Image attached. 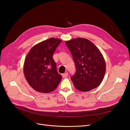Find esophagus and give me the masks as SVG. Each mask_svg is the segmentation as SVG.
<instances>
[{
  "instance_id": "obj_1",
  "label": "esophagus",
  "mask_w": 130,
  "mask_h": 130,
  "mask_svg": "<svg viewBox=\"0 0 130 130\" xmlns=\"http://www.w3.org/2000/svg\"><path fill=\"white\" fill-rule=\"evenodd\" d=\"M68 73L67 72H66L65 73L62 74V76H63V77H64V78L67 77L68 76Z\"/></svg>"
}]
</instances>
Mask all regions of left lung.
<instances>
[{"label": "left lung", "mask_w": 130, "mask_h": 130, "mask_svg": "<svg viewBox=\"0 0 130 130\" xmlns=\"http://www.w3.org/2000/svg\"><path fill=\"white\" fill-rule=\"evenodd\" d=\"M75 64L76 72L71 80L77 89L87 92L99 86L106 72V63L100 51L86 38L66 41Z\"/></svg>", "instance_id": "8db88e82"}]
</instances>
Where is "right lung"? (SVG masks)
I'll list each match as a JSON object with an SVG mask.
<instances>
[{"label": "right lung", "mask_w": 130, "mask_h": 130, "mask_svg": "<svg viewBox=\"0 0 130 130\" xmlns=\"http://www.w3.org/2000/svg\"><path fill=\"white\" fill-rule=\"evenodd\" d=\"M62 40L50 38L34 46L25 59L23 70L27 82L38 92L48 93L56 89L62 80L53 58Z\"/></svg>", "instance_id": "1"}]
</instances>
